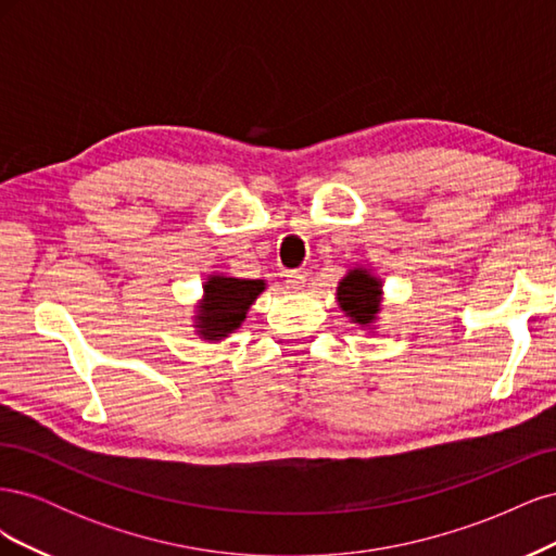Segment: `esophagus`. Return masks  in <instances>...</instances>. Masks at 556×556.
<instances>
[{
    "instance_id": "obj_1",
    "label": "esophagus",
    "mask_w": 556,
    "mask_h": 556,
    "mask_svg": "<svg viewBox=\"0 0 556 556\" xmlns=\"http://www.w3.org/2000/svg\"><path fill=\"white\" fill-rule=\"evenodd\" d=\"M288 280H285V285H288L290 292H301L306 288V278L301 276L299 271H288V276H285Z\"/></svg>"
}]
</instances>
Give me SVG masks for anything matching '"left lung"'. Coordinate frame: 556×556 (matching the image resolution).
<instances>
[{"instance_id": "1", "label": "left lung", "mask_w": 556, "mask_h": 556, "mask_svg": "<svg viewBox=\"0 0 556 556\" xmlns=\"http://www.w3.org/2000/svg\"><path fill=\"white\" fill-rule=\"evenodd\" d=\"M382 280L368 266H350L336 288L339 308L364 333H378V319L382 311Z\"/></svg>"}]
</instances>
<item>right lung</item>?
<instances>
[{
	"mask_svg": "<svg viewBox=\"0 0 556 556\" xmlns=\"http://www.w3.org/2000/svg\"><path fill=\"white\" fill-rule=\"evenodd\" d=\"M266 290V280H248L227 274H208L201 285V299L194 304L192 327L201 341L220 343L237 331L250 306Z\"/></svg>",
	"mask_w": 556,
	"mask_h": 556,
	"instance_id": "obj_1",
	"label": "right lung"
}]
</instances>
